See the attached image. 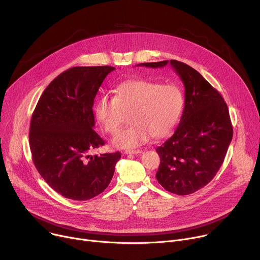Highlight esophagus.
I'll return each instance as SVG.
<instances>
[{
    "label": "esophagus",
    "instance_id": "obj_1",
    "mask_svg": "<svg viewBox=\"0 0 260 260\" xmlns=\"http://www.w3.org/2000/svg\"><path fill=\"white\" fill-rule=\"evenodd\" d=\"M142 151L141 150H139V149H137V150H125L124 151V154H139V153H141Z\"/></svg>",
    "mask_w": 260,
    "mask_h": 260
}]
</instances>
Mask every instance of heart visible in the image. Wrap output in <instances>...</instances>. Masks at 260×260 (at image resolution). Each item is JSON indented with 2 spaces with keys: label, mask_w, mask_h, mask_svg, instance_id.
Segmentation results:
<instances>
[{
  "label": "heart",
  "mask_w": 260,
  "mask_h": 260,
  "mask_svg": "<svg viewBox=\"0 0 260 260\" xmlns=\"http://www.w3.org/2000/svg\"><path fill=\"white\" fill-rule=\"evenodd\" d=\"M184 106L181 88L173 83L132 80L116 89L115 96H102L95 105L98 120L108 134H116L131 115L129 127L113 138L118 148H135L152 137L164 138L176 127Z\"/></svg>",
  "instance_id": "heart-1"
}]
</instances>
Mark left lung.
Returning <instances> with one entry per match:
<instances>
[{"instance_id":"obj_1","label":"left lung","mask_w":260,"mask_h":260,"mask_svg":"<svg viewBox=\"0 0 260 260\" xmlns=\"http://www.w3.org/2000/svg\"><path fill=\"white\" fill-rule=\"evenodd\" d=\"M168 63L185 87V106L174 135L156 148L160 165L156 179L175 194L203 188L224 161L233 139V125L222 95L190 66L172 59L138 66L162 68Z\"/></svg>"}]
</instances>
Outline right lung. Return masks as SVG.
I'll return each mask as SVG.
<instances>
[{
  "instance_id": "add662e5",
  "label": "right lung",
  "mask_w": 260,
  "mask_h": 260,
  "mask_svg": "<svg viewBox=\"0 0 260 260\" xmlns=\"http://www.w3.org/2000/svg\"><path fill=\"white\" fill-rule=\"evenodd\" d=\"M114 67H74L43 91L29 125V148L36 169L62 197L87 201L110 184L120 152L89 155L105 141L94 127L93 101Z\"/></svg>"
}]
</instances>
